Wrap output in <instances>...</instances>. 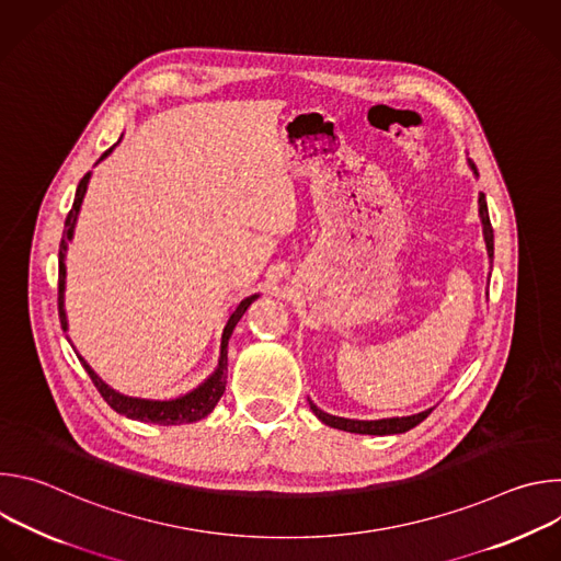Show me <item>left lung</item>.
I'll use <instances>...</instances> for the list:
<instances>
[{"label": "left lung", "mask_w": 561, "mask_h": 561, "mask_svg": "<svg viewBox=\"0 0 561 561\" xmlns=\"http://www.w3.org/2000/svg\"><path fill=\"white\" fill-rule=\"evenodd\" d=\"M468 167L472 171L474 178H479L477 173V167L468 159ZM479 219H482V226H484V242H486V251H489V257L493 260V253H495V244H493V226H491V217H489V206H486V195L479 193ZM310 411L317 415V420H322L327 426L331 428H340V431H346V433H359V435H399V433H407L411 428H415L417 424H422L431 413L433 409H426L422 413H415V415H407V417H383V420H348V417H335V415H329L324 413L322 409H317L310 399Z\"/></svg>", "instance_id": "obj_1"}]
</instances>
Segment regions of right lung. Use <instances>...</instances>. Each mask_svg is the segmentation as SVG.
Returning a JSON list of instances; mask_svg holds the SVG:
<instances>
[{"label":"right lung","mask_w":561,"mask_h":561,"mask_svg":"<svg viewBox=\"0 0 561 561\" xmlns=\"http://www.w3.org/2000/svg\"><path fill=\"white\" fill-rule=\"evenodd\" d=\"M122 139V137H119ZM119 144V141H117ZM115 144V146H117ZM111 146L102 157L106 159L113 148ZM89 180H91V173H87L82 178V182H79L77 191H75V202H72V208L64 221V234H61V244H59V322H61V329L68 331V319H66V308H64V290H66V251H68V242L75 234V224H77V215H79V208H82V202H84V195H87V188H89ZM260 295H251L247 299L239 301V306L234 308V312L230 314V319L224 327V333H221V346H219V359H217V368L193 390H188L186 394H180V397H173V399H144V397H130V394H124L115 388H111L91 366L89 362L77 355L79 362H82V366L87 368L89 377L93 379L95 388L100 390V394L104 397V402L119 415H126L128 420H137V422H148V424H162V426H178V424H193V422H199L204 417H208L213 413V409L217 407V402L221 399L224 390H226V377H228V340L237 327L239 319H242V314L249 310V306L257 299Z\"/></svg>","instance_id":"add662e5"}]
</instances>
